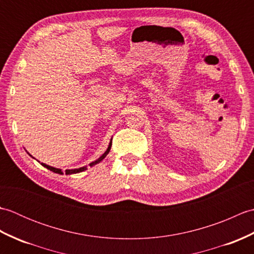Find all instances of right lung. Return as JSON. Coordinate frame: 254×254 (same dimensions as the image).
<instances>
[{
    "label": "right lung",
    "mask_w": 254,
    "mask_h": 254,
    "mask_svg": "<svg viewBox=\"0 0 254 254\" xmlns=\"http://www.w3.org/2000/svg\"><path fill=\"white\" fill-rule=\"evenodd\" d=\"M112 141V139H111ZM110 141V143H109V146H108V148H107V150L106 152L102 154L100 157L97 159V160H95V161H93V163H90L89 164V166L90 167H93V166H95V165H97V164H99L100 161L104 159L106 156L109 154V152H110V149H111V145H112V142ZM31 156V155H30ZM41 165L44 166V167H46L47 169H49V170H51V171H53V172H56V174H59V175H63V171H62V169H59V168H55V167H51V166H49V165H46V164H44V163H41ZM87 169V167H80V168H77V169H66L65 170V175H73V174H78V172H82V171H84V170H86Z\"/></svg>",
    "instance_id": "1"
}]
</instances>
